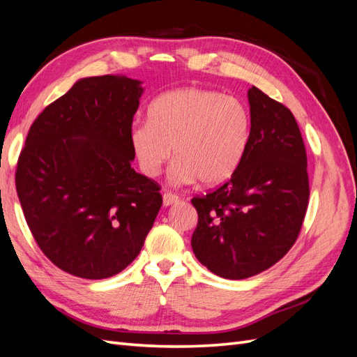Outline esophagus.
<instances>
[{"mask_svg": "<svg viewBox=\"0 0 357 357\" xmlns=\"http://www.w3.org/2000/svg\"><path fill=\"white\" fill-rule=\"evenodd\" d=\"M162 201H164V207H169V205L178 202V197L176 195V193L165 192L164 197H162Z\"/></svg>", "mask_w": 357, "mask_h": 357, "instance_id": "1", "label": "esophagus"}]
</instances>
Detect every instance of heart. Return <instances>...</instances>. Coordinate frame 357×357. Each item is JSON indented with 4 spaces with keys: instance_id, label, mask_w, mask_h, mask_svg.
Masks as SVG:
<instances>
[{
    "instance_id": "1",
    "label": "heart",
    "mask_w": 357,
    "mask_h": 357,
    "mask_svg": "<svg viewBox=\"0 0 357 357\" xmlns=\"http://www.w3.org/2000/svg\"><path fill=\"white\" fill-rule=\"evenodd\" d=\"M252 114L222 92L181 88L162 93L149 107V121L129 129V143L146 176L156 177L171 158L174 185L199 180L204 186L228 181L247 153Z\"/></svg>"
}]
</instances>
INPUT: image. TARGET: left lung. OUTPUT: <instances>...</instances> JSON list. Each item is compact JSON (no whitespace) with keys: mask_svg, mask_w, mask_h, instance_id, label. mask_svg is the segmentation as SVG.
Returning a JSON list of instances; mask_svg holds the SVG:
<instances>
[{"mask_svg":"<svg viewBox=\"0 0 357 357\" xmlns=\"http://www.w3.org/2000/svg\"><path fill=\"white\" fill-rule=\"evenodd\" d=\"M252 138L229 181L193 198L192 248L215 275L243 280L277 264L295 244L308 207L307 153L294 114L252 86Z\"/></svg>","mask_w":357,"mask_h":357,"instance_id":"1","label":"left lung"}]
</instances>
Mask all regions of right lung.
<instances>
[{
    "label": "right lung",
    "mask_w": 357,
    "mask_h": 357,
    "mask_svg": "<svg viewBox=\"0 0 357 357\" xmlns=\"http://www.w3.org/2000/svg\"><path fill=\"white\" fill-rule=\"evenodd\" d=\"M126 75L86 77L29 128L16 171L34 238L71 275L109 278L138 256L162 205L131 167L129 129L144 92Z\"/></svg>",
    "instance_id": "right-lung-1"
}]
</instances>
